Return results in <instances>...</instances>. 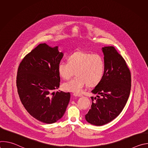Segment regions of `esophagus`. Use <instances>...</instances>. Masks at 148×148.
<instances>
[{
    "label": "esophagus",
    "instance_id": "obj_1",
    "mask_svg": "<svg viewBox=\"0 0 148 148\" xmlns=\"http://www.w3.org/2000/svg\"><path fill=\"white\" fill-rule=\"evenodd\" d=\"M73 95H74V96H75V97H82V96H83L82 94H75V93L73 94Z\"/></svg>",
    "mask_w": 148,
    "mask_h": 148
}]
</instances>
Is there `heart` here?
Listing matches in <instances>:
<instances>
[{
    "mask_svg": "<svg viewBox=\"0 0 148 148\" xmlns=\"http://www.w3.org/2000/svg\"><path fill=\"white\" fill-rule=\"evenodd\" d=\"M68 62L60 61L57 66L59 75L63 79H69L75 72L76 76L62 84L66 91L79 93L86 84L94 87L99 83L105 73V62L98 54L78 51L68 58Z\"/></svg>",
    "mask_w": 148,
    "mask_h": 148,
    "instance_id": "b5f03b06",
    "label": "heart"
}]
</instances>
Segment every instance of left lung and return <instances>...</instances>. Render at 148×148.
Masks as SVG:
<instances>
[{"mask_svg": "<svg viewBox=\"0 0 148 148\" xmlns=\"http://www.w3.org/2000/svg\"><path fill=\"white\" fill-rule=\"evenodd\" d=\"M102 50L104 75L91 91L97 98L91 97V109L85 115L88 123L96 126L107 124L119 115L128 99L131 87V72L123 58L113 46L102 47Z\"/></svg>", "mask_w": 148, "mask_h": 148, "instance_id": "left-lung-1", "label": "left lung"}]
</instances>
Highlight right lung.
<instances>
[{
	"label": "right lung",
	"mask_w": 148,
	"mask_h": 148,
	"mask_svg": "<svg viewBox=\"0 0 148 148\" xmlns=\"http://www.w3.org/2000/svg\"><path fill=\"white\" fill-rule=\"evenodd\" d=\"M63 57L58 47L40 44L20 63L16 86L21 102L34 118L53 123L64 115L70 99V92L57 91L60 77L57 66Z\"/></svg>",
	"instance_id": "obj_1"
}]
</instances>
